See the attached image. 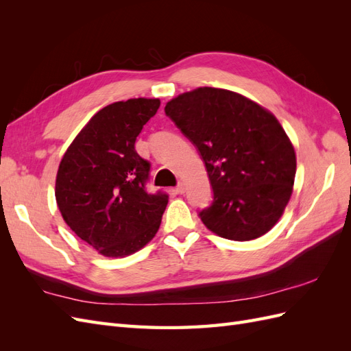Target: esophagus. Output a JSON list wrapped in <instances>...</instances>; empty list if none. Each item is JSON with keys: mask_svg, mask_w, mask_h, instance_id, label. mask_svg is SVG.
Returning a JSON list of instances; mask_svg holds the SVG:
<instances>
[{"mask_svg": "<svg viewBox=\"0 0 351 351\" xmlns=\"http://www.w3.org/2000/svg\"><path fill=\"white\" fill-rule=\"evenodd\" d=\"M184 190H186L184 184H183V183H178V184L176 186V189H174V192L178 193V195H182V193H184Z\"/></svg>", "mask_w": 351, "mask_h": 351, "instance_id": "obj_1", "label": "esophagus"}]
</instances>
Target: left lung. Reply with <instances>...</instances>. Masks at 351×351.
I'll return each mask as SVG.
<instances>
[{"label":"left lung","instance_id":"left-lung-1","mask_svg":"<svg viewBox=\"0 0 351 351\" xmlns=\"http://www.w3.org/2000/svg\"><path fill=\"white\" fill-rule=\"evenodd\" d=\"M165 114L205 162L214 199L199 217L210 231L247 241L277 224L293 193L295 154L269 111L236 92L199 88L169 101Z\"/></svg>","mask_w":351,"mask_h":351}]
</instances>
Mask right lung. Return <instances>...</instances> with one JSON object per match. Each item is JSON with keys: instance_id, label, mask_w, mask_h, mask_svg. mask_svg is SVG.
<instances>
[{"instance_id": "add662e5", "label": "right lung", "mask_w": 351, "mask_h": 351, "mask_svg": "<svg viewBox=\"0 0 351 351\" xmlns=\"http://www.w3.org/2000/svg\"><path fill=\"white\" fill-rule=\"evenodd\" d=\"M159 99L114 102L95 114L62 156L56 199L76 234L104 256H127L149 243L168 204L149 193L151 164L134 149Z\"/></svg>"}]
</instances>
